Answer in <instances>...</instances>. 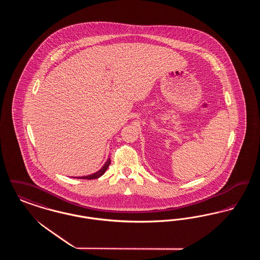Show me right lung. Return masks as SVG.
Listing matches in <instances>:
<instances>
[{"mask_svg": "<svg viewBox=\"0 0 260 260\" xmlns=\"http://www.w3.org/2000/svg\"><path fill=\"white\" fill-rule=\"evenodd\" d=\"M110 164H111L110 158H108L107 161H105V164L103 165V167L99 171H98L96 173H94L93 174H89V175H86V176H78L77 178H81V179H95V178H99L107 171V169H108Z\"/></svg>", "mask_w": 260, "mask_h": 260, "instance_id": "right-lung-1", "label": "right lung"}]
</instances>
